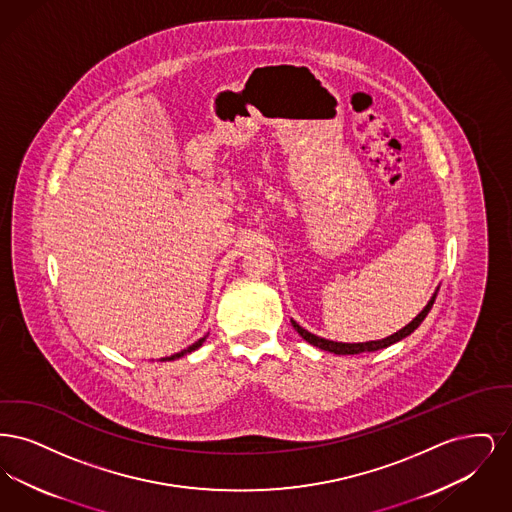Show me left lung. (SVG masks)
I'll return each instance as SVG.
<instances>
[{
	"label": "left lung",
	"mask_w": 512,
	"mask_h": 512,
	"mask_svg": "<svg viewBox=\"0 0 512 512\" xmlns=\"http://www.w3.org/2000/svg\"><path fill=\"white\" fill-rule=\"evenodd\" d=\"M436 295H438V292L432 295V299L428 301V305H426L405 328H401L399 332L391 334V336L384 338V340L363 341V343H341V341H330L324 340V338H318L315 334H311L309 330L301 328L295 320H292V324L293 328L297 330V334H299L303 340L309 341L311 345H315V347L322 349V351H330V353H336V355H357V353H366V351H378V349L390 347L391 343H395V341L403 340V338L411 336L414 330L422 324V320L426 318V315L430 313V309H432V305H434V301H436Z\"/></svg>",
	"instance_id": "8db88e82"
}]
</instances>
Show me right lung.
<instances>
[{
	"instance_id": "1",
	"label": "right lung",
	"mask_w": 512,
	"mask_h": 512,
	"mask_svg": "<svg viewBox=\"0 0 512 512\" xmlns=\"http://www.w3.org/2000/svg\"><path fill=\"white\" fill-rule=\"evenodd\" d=\"M205 338H207V336H205ZM205 338H201V340L195 341L194 345H190L188 349H182L180 353H174V355H171V357H165V359H161V361H174V359H180V357H184V355L192 353V351H195L197 347H201V345H203V341H205Z\"/></svg>"
}]
</instances>
